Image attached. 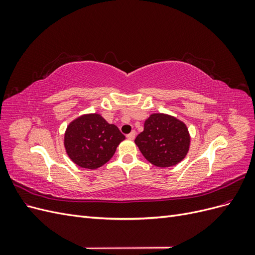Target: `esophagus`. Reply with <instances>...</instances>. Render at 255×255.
Segmentation results:
<instances>
[{
    "mask_svg": "<svg viewBox=\"0 0 255 255\" xmlns=\"http://www.w3.org/2000/svg\"><path fill=\"white\" fill-rule=\"evenodd\" d=\"M135 136H136V132H135V130H132V132L127 135V138H128V139L133 140L134 138H135Z\"/></svg>",
    "mask_w": 255,
    "mask_h": 255,
    "instance_id": "34e87169",
    "label": "esophagus"
}]
</instances>
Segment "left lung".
Returning <instances> with one entry per match:
<instances>
[{
	"instance_id": "1",
	"label": "left lung",
	"mask_w": 255,
	"mask_h": 255,
	"mask_svg": "<svg viewBox=\"0 0 255 255\" xmlns=\"http://www.w3.org/2000/svg\"><path fill=\"white\" fill-rule=\"evenodd\" d=\"M190 137L186 126L164 114H153L144 122L135 143L142 155L157 167H171L186 156Z\"/></svg>"
}]
</instances>
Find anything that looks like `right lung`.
I'll use <instances>...</instances> for the list:
<instances>
[{"label":"right lung","mask_w":255,"mask_h":255,"mask_svg":"<svg viewBox=\"0 0 255 255\" xmlns=\"http://www.w3.org/2000/svg\"><path fill=\"white\" fill-rule=\"evenodd\" d=\"M125 138L117 127L107 123L100 115L92 114L82 116L69 125L65 146L76 165L97 169L113 157Z\"/></svg>","instance_id":"obj_1"}]
</instances>
